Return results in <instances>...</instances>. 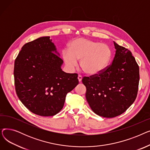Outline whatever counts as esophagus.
<instances>
[{
    "label": "esophagus",
    "mask_w": 150,
    "mask_h": 150,
    "mask_svg": "<svg viewBox=\"0 0 150 150\" xmlns=\"http://www.w3.org/2000/svg\"><path fill=\"white\" fill-rule=\"evenodd\" d=\"M82 78H83V77H82V76H81V75H79L78 76V81H79L80 82V81H81V80H82Z\"/></svg>",
    "instance_id": "1"
}]
</instances>
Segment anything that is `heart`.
<instances>
[{"mask_svg":"<svg viewBox=\"0 0 150 150\" xmlns=\"http://www.w3.org/2000/svg\"><path fill=\"white\" fill-rule=\"evenodd\" d=\"M112 51L108 44L86 38H77L69 44V50L62 52V58L67 68L74 69L80 60V66L89 75H96L109 66Z\"/></svg>","mask_w":150,"mask_h":150,"instance_id":"1","label":"heart"}]
</instances>
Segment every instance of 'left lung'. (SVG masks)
<instances>
[{"label": "left lung", "instance_id": "1", "mask_svg": "<svg viewBox=\"0 0 150 150\" xmlns=\"http://www.w3.org/2000/svg\"><path fill=\"white\" fill-rule=\"evenodd\" d=\"M111 64L100 74L84 76L86 98L96 114L112 118L125 112L135 101L139 89V67L131 52L114 42Z\"/></svg>", "mask_w": 150, "mask_h": 150}]
</instances>
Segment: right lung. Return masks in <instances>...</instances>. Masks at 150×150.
<instances>
[{"mask_svg": "<svg viewBox=\"0 0 150 150\" xmlns=\"http://www.w3.org/2000/svg\"><path fill=\"white\" fill-rule=\"evenodd\" d=\"M56 47L44 36L23 45L14 61L15 89L29 111L53 116L62 109L67 93L78 84L77 74L62 71Z\"/></svg>", "mask_w": 150, "mask_h": 150, "instance_id": "obj_1", "label": "right lung"}]
</instances>
